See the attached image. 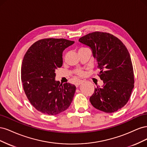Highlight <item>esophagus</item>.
Masks as SVG:
<instances>
[{"label":"esophagus","instance_id":"1","mask_svg":"<svg viewBox=\"0 0 147 147\" xmlns=\"http://www.w3.org/2000/svg\"><path fill=\"white\" fill-rule=\"evenodd\" d=\"M83 82V81H82V80H79V81L76 83V86L78 87V86L80 85V84H81Z\"/></svg>","mask_w":147,"mask_h":147}]
</instances>
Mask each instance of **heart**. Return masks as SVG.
Returning <instances> with one entry per match:
<instances>
[{"label":"heart","instance_id":"heart-1","mask_svg":"<svg viewBox=\"0 0 147 147\" xmlns=\"http://www.w3.org/2000/svg\"><path fill=\"white\" fill-rule=\"evenodd\" d=\"M76 72V74L78 75H79V76H83L84 75V72L82 69H78L76 70V72Z\"/></svg>","mask_w":147,"mask_h":147}]
</instances>
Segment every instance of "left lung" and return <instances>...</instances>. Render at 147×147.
I'll return each mask as SVG.
<instances>
[{"instance_id":"8db88e82","label":"left lung","mask_w":147,"mask_h":147,"mask_svg":"<svg viewBox=\"0 0 147 147\" xmlns=\"http://www.w3.org/2000/svg\"><path fill=\"white\" fill-rule=\"evenodd\" d=\"M78 41L90 48L103 81L90 97L92 105L102 112L113 113L125 105L134 88V71L131 56L123 42L114 35L94 32Z\"/></svg>"}]
</instances>
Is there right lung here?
<instances>
[{"label":"right lung","mask_w":147,"mask_h":147,"mask_svg":"<svg viewBox=\"0 0 147 147\" xmlns=\"http://www.w3.org/2000/svg\"><path fill=\"white\" fill-rule=\"evenodd\" d=\"M74 41L46 38L35 42L26 53L21 66V80L30 104L39 112L55 115L69 108L76 87L55 80V71L63 65V53Z\"/></svg>","instance_id":"1"}]
</instances>
